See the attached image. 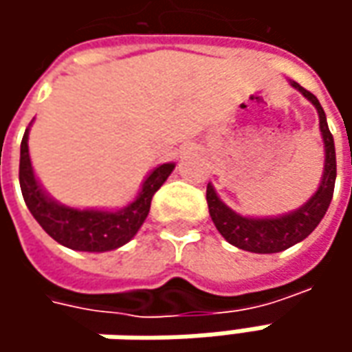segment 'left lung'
I'll list each match as a JSON object with an SVG mask.
<instances>
[{
	"instance_id": "obj_1",
	"label": "left lung",
	"mask_w": 352,
	"mask_h": 352,
	"mask_svg": "<svg viewBox=\"0 0 352 352\" xmlns=\"http://www.w3.org/2000/svg\"><path fill=\"white\" fill-rule=\"evenodd\" d=\"M290 86L298 89L305 100L316 107L319 116V131H321L325 160H323V174H321L318 190L311 194V197L300 208L288 213L254 217V215H241L235 210H231L223 199L217 196L213 184H208V194H206L208 208H210L211 221L215 223L217 231L223 235L227 243H231L236 249L256 252V254H272V252H280L302 243L323 219L325 211L331 204L333 190H335L337 158H335V142H333L331 131L327 127L325 111L311 91L304 89L294 80H290Z\"/></svg>"
}]
</instances>
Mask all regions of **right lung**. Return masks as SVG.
<instances>
[{
	"instance_id": "obj_1",
	"label": "right lung",
	"mask_w": 352,
	"mask_h": 352,
	"mask_svg": "<svg viewBox=\"0 0 352 352\" xmlns=\"http://www.w3.org/2000/svg\"><path fill=\"white\" fill-rule=\"evenodd\" d=\"M34 121V119H33ZM31 121V125H33ZM27 127L21 141L19 184L23 199L38 225L56 243L72 250L82 252H107L127 245L144 223L155 192L166 182L174 162H164L151 170L137 196L127 206L107 210V208H72L56 201L38 182L29 156V131Z\"/></svg>"
}]
</instances>
